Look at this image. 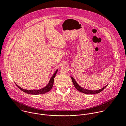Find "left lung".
I'll return each mask as SVG.
<instances>
[{
	"instance_id": "left-lung-1",
	"label": "left lung",
	"mask_w": 126,
	"mask_h": 126,
	"mask_svg": "<svg viewBox=\"0 0 126 126\" xmlns=\"http://www.w3.org/2000/svg\"><path fill=\"white\" fill-rule=\"evenodd\" d=\"M71 78L72 79V82H73V84L75 87V88L78 90L80 92H81V93H84V94H98L100 92H101V91H102L106 87L107 85L105 86V87H104L103 88H102V89H99L98 90H96V91H92V90H87V89H83L82 88V87H81L77 83V82H76V81L74 80V79L71 76Z\"/></svg>"
}]
</instances>
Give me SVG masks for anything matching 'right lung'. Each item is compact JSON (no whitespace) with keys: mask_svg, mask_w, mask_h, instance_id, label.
Listing matches in <instances>:
<instances>
[{"mask_svg":"<svg viewBox=\"0 0 126 126\" xmlns=\"http://www.w3.org/2000/svg\"><path fill=\"white\" fill-rule=\"evenodd\" d=\"M58 70H57L54 73V75L52 76V77H51L48 84L44 88L40 89V90H25L23 89L22 88H21V87H20L19 86H18L17 84H16L17 85V86L22 91H23L25 93H26L27 94H45L47 92H48L49 91H50L53 86V84H54V78L56 76V75L57 73Z\"/></svg>","mask_w":126,"mask_h":126,"instance_id":"add662e5","label":"right lung"}]
</instances>
